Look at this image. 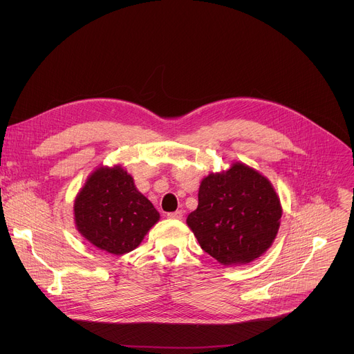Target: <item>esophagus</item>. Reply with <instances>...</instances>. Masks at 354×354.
<instances>
[{
    "label": "esophagus",
    "instance_id": "34e87169",
    "mask_svg": "<svg viewBox=\"0 0 354 354\" xmlns=\"http://www.w3.org/2000/svg\"><path fill=\"white\" fill-rule=\"evenodd\" d=\"M168 217L172 220H180L183 217V212L182 210H176L174 213H168Z\"/></svg>",
    "mask_w": 354,
    "mask_h": 354
}]
</instances>
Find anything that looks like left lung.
<instances>
[{"instance_id":"1","label":"left lung","mask_w":354,"mask_h":354,"mask_svg":"<svg viewBox=\"0 0 354 354\" xmlns=\"http://www.w3.org/2000/svg\"><path fill=\"white\" fill-rule=\"evenodd\" d=\"M283 209L270 180L242 162L200 183L186 223L201 249L224 266L254 262L272 246Z\"/></svg>"}]
</instances>
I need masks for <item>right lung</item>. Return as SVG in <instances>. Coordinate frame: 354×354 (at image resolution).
Returning a JSON list of instances; mask_svg holds the SVG:
<instances>
[{"label":"right lung","instance_id":"1","mask_svg":"<svg viewBox=\"0 0 354 354\" xmlns=\"http://www.w3.org/2000/svg\"><path fill=\"white\" fill-rule=\"evenodd\" d=\"M158 220L160 213L120 165L96 168L74 201L78 232L113 255L136 249Z\"/></svg>","mask_w":354,"mask_h":354}]
</instances>
